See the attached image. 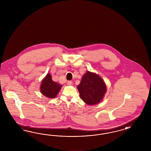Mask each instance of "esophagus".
Masks as SVG:
<instances>
[{
	"instance_id": "obj_1",
	"label": "esophagus",
	"mask_w": 151,
	"mask_h": 151,
	"mask_svg": "<svg viewBox=\"0 0 151 151\" xmlns=\"http://www.w3.org/2000/svg\"><path fill=\"white\" fill-rule=\"evenodd\" d=\"M67 83H68V85H72V84H73V82H72V81H69Z\"/></svg>"
}]
</instances>
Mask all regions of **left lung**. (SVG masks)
I'll return each mask as SVG.
<instances>
[{
  "label": "left lung",
  "instance_id": "8db88e82",
  "mask_svg": "<svg viewBox=\"0 0 151 151\" xmlns=\"http://www.w3.org/2000/svg\"><path fill=\"white\" fill-rule=\"evenodd\" d=\"M80 97L88 105L100 103L107 91L105 82L99 75L87 71L78 85Z\"/></svg>",
  "mask_w": 151,
  "mask_h": 151
}]
</instances>
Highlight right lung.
<instances>
[{
  "label": "right lung",
  "instance_id": "obj_1",
  "mask_svg": "<svg viewBox=\"0 0 151 151\" xmlns=\"http://www.w3.org/2000/svg\"><path fill=\"white\" fill-rule=\"evenodd\" d=\"M60 83L52 81L50 73H47L41 82L40 90L41 93L48 98H55L61 87Z\"/></svg>",
  "mask_w": 151,
  "mask_h": 151
}]
</instances>
